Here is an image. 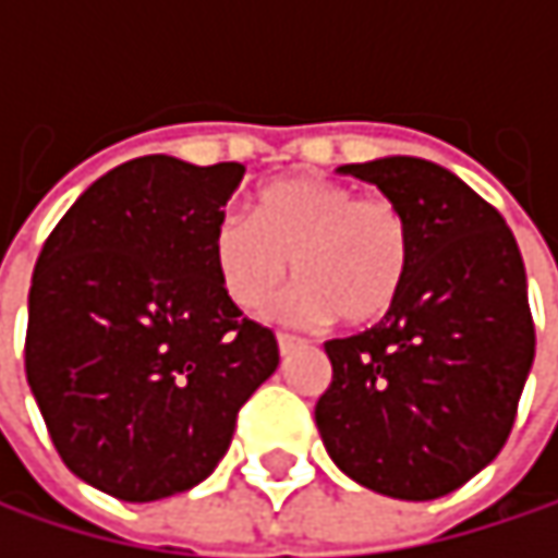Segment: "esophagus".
<instances>
[{
	"label": "esophagus",
	"instance_id": "esophagus-1",
	"mask_svg": "<svg viewBox=\"0 0 558 558\" xmlns=\"http://www.w3.org/2000/svg\"><path fill=\"white\" fill-rule=\"evenodd\" d=\"M296 345H300V339H296V336H287V332H278L280 355H290V352H293Z\"/></svg>",
	"mask_w": 558,
	"mask_h": 558
}]
</instances>
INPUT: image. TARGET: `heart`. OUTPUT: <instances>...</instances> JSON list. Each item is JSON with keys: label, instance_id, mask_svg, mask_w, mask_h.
Returning <instances> with one entry per match:
<instances>
[{"label": "heart", "instance_id": "obj_1", "mask_svg": "<svg viewBox=\"0 0 558 558\" xmlns=\"http://www.w3.org/2000/svg\"><path fill=\"white\" fill-rule=\"evenodd\" d=\"M410 258V219L393 199L326 177L275 180L255 196V216L232 209L213 229V265L232 303L268 306L293 271L303 283L283 316L303 326L378 323L403 293Z\"/></svg>", "mask_w": 558, "mask_h": 558}]
</instances>
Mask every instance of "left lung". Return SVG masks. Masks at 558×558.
Instances as JSON below:
<instances>
[{"label": "left lung", "mask_w": 558, "mask_h": 558, "mask_svg": "<svg viewBox=\"0 0 558 558\" xmlns=\"http://www.w3.org/2000/svg\"><path fill=\"white\" fill-rule=\"evenodd\" d=\"M339 173L407 213L413 258L381 323L323 345L332 381L316 426L352 482L433 501L492 465L510 436L536 352L523 258L501 213L452 170L393 155Z\"/></svg>", "instance_id": "8db88e82"}]
</instances>
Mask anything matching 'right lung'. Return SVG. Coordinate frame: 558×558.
Here are the masks:
<instances>
[{"mask_svg":"<svg viewBox=\"0 0 558 558\" xmlns=\"http://www.w3.org/2000/svg\"><path fill=\"white\" fill-rule=\"evenodd\" d=\"M245 168L125 161L63 213L28 293L25 375L63 465L145 504L190 492L226 456L242 403L278 368L242 316L213 229Z\"/></svg>","mask_w":558,"mask_h":558,"instance_id":"right-lung-1","label":"right lung"}]
</instances>
